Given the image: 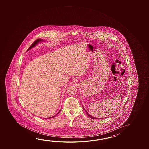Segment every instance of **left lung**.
<instances>
[{
  "mask_svg": "<svg viewBox=\"0 0 149 149\" xmlns=\"http://www.w3.org/2000/svg\"><path fill=\"white\" fill-rule=\"evenodd\" d=\"M83 109H84V110H85V112H86V113H87V114L88 115V116H89V117H90V118H93V119H98V120H99H99H100V118H96V117H93V116H91V115H90V114H88V113L87 112V111H86V110L85 109H84V107H83ZM100 119H102V118H100Z\"/></svg>",
  "mask_w": 149,
  "mask_h": 149,
  "instance_id": "8db88e82",
  "label": "left lung"
}]
</instances>
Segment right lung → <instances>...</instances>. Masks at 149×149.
<instances>
[{"mask_svg":"<svg viewBox=\"0 0 149 149\" xmlns=\"http://www.w3.org/2000/svg\"><path fill=\"white\" fill-rule=\"evenodd\" d=\"M44 40L42 39H37L36 40H35L34 42H33V44H32V45L31 46L29 47V49H27V51L28 50H29V49H32V48H33L36 45L38 44V43L39 42H44ZM60 111H61V110L59 111V112L57 114H58L60 112ZM56 116V115H54V116H52V117H49V118H53V117H54V116Z\"/></svg>","mask_w":149,"mask_h":149,"instance_id":"right-lung-1","label":"right lung"}]
</instances>
